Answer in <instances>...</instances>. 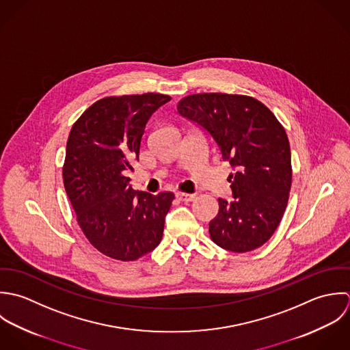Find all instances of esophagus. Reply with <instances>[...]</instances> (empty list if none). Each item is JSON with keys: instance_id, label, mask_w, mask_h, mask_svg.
I'll return each mask as SVG.
<instances>
[{"instance_id": "obj_1", "label": "esophagus", "mask_w": 350, "mask_h": 350, "mask_svg": "<svg viewBox=\"0 0 350 350\" xmlns=\"http://www.w3.org/2000/svg\"><path fill=\"white\" fill-rule=\"evenodd\" d=\"M176 198L181 202H192L195 199V195L192 193H183V192H176Z\"/></svg>"}]
</instances>
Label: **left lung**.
<instances>
[{"instance_id": "left-lung-1", "label": "left lung", "mask_w": 350, "mask_h": 350, "mask_svg": "<svg viewBox=\"0 0 350 350\" xmlns=\"http://www.w3.org/2000/svg\"><path fill=\"white\" fill-rule=\"evenodd\" d=\"M177 109L210 134L234 169L228 176L234 202L217 200L211 239L235 253L262 246L279 226L292 183L284 127L267 105L243 94H191Z\"/></svg>"}]
</instances>
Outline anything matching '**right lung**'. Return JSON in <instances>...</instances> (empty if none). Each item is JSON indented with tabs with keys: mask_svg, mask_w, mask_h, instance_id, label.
I'll list each match as a JSON object with an SVG mask.
<instances>
[{
	"mask_svg": "<svg viewBox=\"0 0 350 350\" xmlns=\"http://www.w3.org/2000/svg\"><path fill=\"white\" fill-rule=\"evenodd\" d=\"M170 98L159 93L104 97L71 127L65 189L88 241L113 260L135 261L162 239L174 195L134 191L126 173L139 161L148 119Z\"/></svg>",
	"mask_w": 350,
	"mask_h": 350,
	"instance_id": "right-lung-1",
	"label": "right lung"
}]
</instances>
